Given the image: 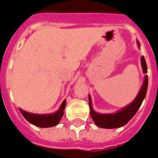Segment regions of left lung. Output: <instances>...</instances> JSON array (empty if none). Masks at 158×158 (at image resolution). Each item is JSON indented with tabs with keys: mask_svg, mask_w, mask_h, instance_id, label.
Masks as SVG:
<instances>
[{
	"mask_svg": "<svg viewBox=\"0 0 158 158\" xmlns=\"http://www.w3.org/2000/svg\"><path fill=\"white\" fill-rule=\"evenodd\" d=\"M138 44L139 45V42H138ZM141 61H142L143 70L144 72V74H146L148 72V67L143 56L141 57ZM148 84V75H145L142 89L138 94L137 98L134 100L132 103H130L128 106L115 114H98L95 112L92 107L91 98L89 96L90 114H91V117L94 122L98 126L104 128V129H114V128L121 127L123 125H126L136 114L143 99L145 98V96L147 94Z\"/></svg>",
	"mask_w": 158,
	"mask_h": 158,
	"instance_id": "8db88e82",
	"label": "left lung"
}]
</instances>
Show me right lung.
Masks as SVG:
<instances>
[{
	"mask_svg": "<svg viewBox=\"0 0 158 158\" xmlns=\"http://www.w3.org/2000/svg\"><path fill=\"white\" fill-rule=\"evenodd\" d=\"M65 105H66V102L64 101L62 102L59 110L54 114H50V115H37V114L26 112L21 109H19V110L23 117L31 124L42 128L52 127L59 124L60 120L64 115L63 110H64Z\"/></svg>",
	"mask_w": 158,
	"mask_h": 158,
	"instance_id": "1",
	"label": "right lung"
}]
</instances>
